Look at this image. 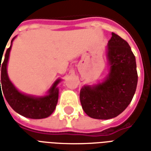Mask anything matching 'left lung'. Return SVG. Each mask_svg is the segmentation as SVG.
<instances>
[{
	"instance_id": "obj_1",
	"label": "left lung",
	"mask_w": 151,
	"mask_h": 151,
	"mask_svg": "<svg viewBox=\"0 0 151 151\" xmlns=\"http://www.w3.org/2000/svg\"><path fill=\"white\" fill-rule=\"evenodd\" d=\"M109 73L104 82L84 86L80 101L87 116L108 120L120 115L132 101L137 84L135 56L126 41L115 33L107 47Z\"/></svg>"
}]
</instances>
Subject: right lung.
Wrapping results in <instances>:
<instances>
[{"instance_id": "right-lung-1", "label": "right lung", "mask_w": 151, "mask_h": 151, "mask_svg": "<svg viewBox=\"0 0 151 151\" xmlns=\"http://www.w3.org/2000/svg\"><path fill=\"white\" fill-rule=\"evenodd\" d=\"M15 37L13 38L10 47L6 50L5 59L2 64L1 60L3 54L0 56V71L1 69L0 88L1 89L2 87V94L4 95L6 101L8 102L10 107L16 112H18L22 116L31 119H43L48 117L54 111L57 104L59 95V89L57 87V85L60 82V79H57L53 83L52 87L48 91V94L45 96L35 97L32 95H25L19 91L10 82L7 73V65L9 57V52L11 50L12 43ZM1 84H2L1 87L0 86Z\"/></svg>"}]
</instances>
